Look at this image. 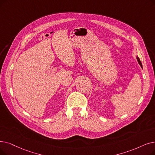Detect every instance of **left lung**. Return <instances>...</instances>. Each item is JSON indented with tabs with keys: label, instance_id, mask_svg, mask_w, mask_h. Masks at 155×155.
Segmentation results:
<instances>
[{
	"label": "left lung",
	"instance_id": "1",
	"mask_svg": "<svg viewBox=\"0 0 155 155\" xmlns=\"http://www.w3.org/2000/svg\"><path fill=\"white\" fill-rule=\"evenodd\" d=\"M137 61H138V63H139V64H140V66L142 67L143 68V66H142V63H141V62H140V59H139V58H138V56L137 57Z\"/></svg>",
	"mask_w": 155,
	"mask_h": 155
}]
</instances>
